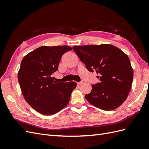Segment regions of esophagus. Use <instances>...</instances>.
<instances>
[{"label":"esophagus","instance_id":"esophagus-1","mask_svg":"<svg viewBox=\"0 0 149 149\" xmlns=\"http://www.w3.org/2000/svg\"><path fill=\"white\" fill-rule=\"evenodd\" d=\"M82 83H83V81H80V82H77V84H78V85H80V84H81Z\"/></svg>","mask_w":149,"mask_h":149}]
</instances>
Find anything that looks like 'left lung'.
Segmentation results:
<instances>
[{"mask_svg": "<svg viewBox=\"0 0 149 149\" xmlns=\"http://www.w3.org/2000/svg\"><path fill=\"white\" fill-rule=\"evenodd\" d=\"M73 49L90 72H96L100 83L92 84L85 97L92 105L105 111L114 110L127 99L134 71L129 58L110 44L74 46Z\"/></svg>", "mask_w": 149, "mask_h": 149, "instance_id": "8db88e82", "label": "left lung"}]
</instances>
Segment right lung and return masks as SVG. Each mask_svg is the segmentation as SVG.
<instances>
[{
  "label": "right lung",
  "mask_w": 149,
  "mask_h": 149,
  "mask_svg": "<svg viewBox=\"0 0 149 149\" xmlns=\"http://www.w3.org/2000/svg\"><path fill=\"white\" fill-rule=\"evenodd\" d=\"M66 45L42 46L25 55L21 62L18 79L25 101L43 115H52L68 104L74 81L57 83L52 73L57 71L62 55L71 50Z\"/></svg>",
  "instance_id": "add662e5"
}]
</instances>
